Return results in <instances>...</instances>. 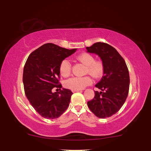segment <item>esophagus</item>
<instances>
[{"mask_svg":"<svg viewBox=\"0 0 151 151\" xmlns=\"http://www.w3.org/2000/svg\"><path fill=\"white\" fill-rule=\"evenodd\" d=\"M79 91H81V90H75V89H73V90H72L73 93H75V92H78Z\"/></svg>","mask_w":151,"mask_h":151,"instance_id":"esophagus-1","label":"esophagus"}]
</instances>
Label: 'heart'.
I'll return each instance as SVG.
<instances>
[{
  "label": "heart",
  "mask_w": 151,
  "mask_h": 151,
  "mask_svg": "<svg viewBox=\"0 0 151 151\" xmlns=\"http://www.w3.org/2000/svg\"><path fill=\"white\" fill-rule=\"evenodd\" d=\"M76 59L86 66V73H89L94 78H99L103 75L104 67L103 63L100 61H96L93 55L89 53H82L79 55ZM60 75L63 76H67L71 72V63L68 59H64L59 66ZM92 79L88 76L83 77H71L65 81V86L70 89L80 90L85 86L91 85Z\"/></svg>",
  "instance_id": "b5f03b06"
}]
</instances>
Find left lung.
<instances>
[{"label":"left lung","mask_w":151,"mask_h":151,"mask_svg":"<svg viewBox=\"0 0 151 151\" xmlns=\"http://www.w3.org/2000/svg\"><path fill=\"white\" fill-rule=\"evenodd\" d=\"M86 48L87 52L101 58L104 67L103 77L95 85L101 91L94 92V99L87 104L97 117L105 119L116 113L126 101L130 84L129 70L123 58L107 43L96 42Z\"/></svg>","instance_id":"obj_1"}]
</instances>
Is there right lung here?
<instances>
[{"label": "right lung", "mask_w": 151, "mask_h": 151, "mask_svg": "<svg viewBox=\"0 0 151 151\" xmlns=\"http://www.w3.org/2000/svg\"><path fill=\"white\" fill-rule=\"evenodd\" d=\"M76 48L66 49L52 43H47L30 54L23 70L25 94L35 111L44 118H58L67 109L73 93L63 88L52 93L58 85L59 66L66 57L76 52Z\"/></svg>", "instance_id": "add662e5"}]
</instances>
